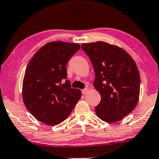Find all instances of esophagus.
Returning a JSON list of instances; mask_svg holds the SVG:
<instances>
[{
  "label": "esophagus",
  "instance_id": "esophagus-1",
  "mask_svg": "<svg viewBox=\"0 0 159 159\" xmlns=\"http://www.w3.org/2000/svg\"><path fill=\"white\" fill-rule=\"evenodd\" d=\"M89 88H85V89H84L83 91H82V92H83V94H86L88 92H89Z\"/></svg>",
  "mask_w": 159,
  "mask_h": 159
}]
</instances>
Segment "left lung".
<instances>
[{"label":"left lung","mask_w":159,"mask_h":159,"mask_svg":"<svg viewBox=\"0 0 159 159\" xmlns=\"http://www.w3.org/2000/svg\"><path fill=\"white\" fill-rule=\"evenodd\" d=\"M95 72L94 86L101 96L95 107L99 118L107 123L122 120L135 109L140 94V74L127 52L104 42L83 43Z\"/></svg>","instance_id":"1"}]
</instances>
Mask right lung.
<instances>
[{"label": "right lung", "mask_w": 159, "mask_h": 159, "mask_svg": "<svg viewBox=\"0 0 159 159\" xmlns=\"http://www.w3.org/2000/svg\"><path fill=\"white\" fill-rule=\"evenodd\" d=\"M80 45L64 42L44 44L28 63L22 85L26 108L40 122L56 126L69 116L82 96L67 79L66 65Z\"/></svg>", "instance_id": "right-lung-1"}]
</instances>
